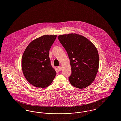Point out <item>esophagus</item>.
<instances>
[{"label":"esophagus","mask_w":121,"mask_h":121,"mask_svg":"<svg viewBox=\"0 0 121 121\" xmlns=\"http://www.w3.org/2000/svg\"><path fill=\"white\" fill-rule=\"evenodd\" d=\"M62 66H58V69L59 70V71H61V70H62Z\"/></svg>","instance_id":"1"}]
</instances>
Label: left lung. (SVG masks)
<instances>
[{
  "mask_svg": "<svg viewBox=\"0 0 121 121\" xmlns=\"http://www.w3.org/2000/svg\"><path fill=\"white\" fill-rule=\"evenodd\" d=\"M58 39L70 59L72 70L69 78L70 83L79 89L89 86L94 80L98 69L99 55L96 48L80 35H60Z\"/></svg>",
  "mask_w": 121,
  "mask_h": 121,
  "instance_id": "left-lung-1",
  "label": "left lung"
}]
</instances>
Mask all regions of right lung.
I'll return each instance as SVG.
<instances>
[{
    "label": "right lung",
    "mask_w": 121,
    "mask_h": 121,
    "mask_svg": "<svg viewBox=\"0 0 121 121\" xmlns=\"http://www.w3.org/2000/svg\"><path fill=\"white\" fill-rule=\"evenodd\" d=\"M57 35H43L32 41L22 58V68L26 79L32 85L49 86L56 72L51 64L49 52Z\"/></svg>",
    "instance_id": "right-lung-1"
}]
</instances>
